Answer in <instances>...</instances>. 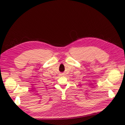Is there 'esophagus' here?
Instances as JSON below:
<instances>
[{
    "mask_svg": "<svg viewBox=\"0 0 125 125\" xmlns=\"http://www.w3.org/2000/svg\"><path fill=\"white\" fill-rule=\"evenodd\" d=\"M60 75H61V76H63L64 73H62V74H60Z\"/></svg>",
    "mask_w": 125,
    "mask_h": 125,
    "instance_id": "obj_1",
    "label": "esophagus"
}]
</instances>
